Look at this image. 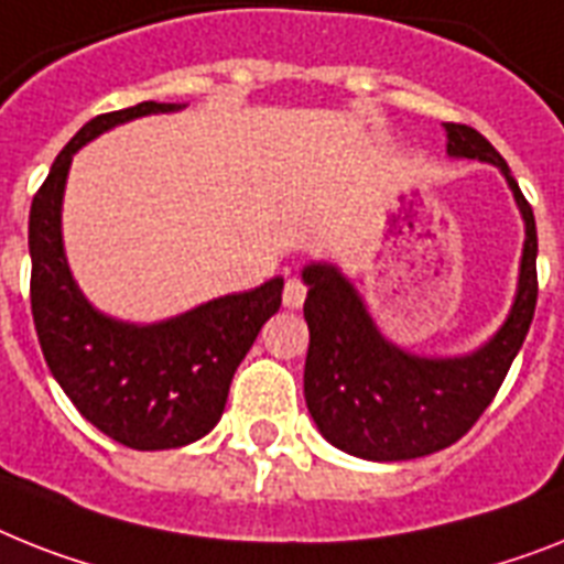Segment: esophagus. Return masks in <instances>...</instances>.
<instances>
[{
    "label": "esophagus",
    "mask_w": 564,
    "mask_h": 564,
    "mask_svg": "<svg viewBox=\"0 0 564 564\" xmlns=\"http://www.w3.org/2000/svg\"><path fill=\"white\" fill-rule=\"evenodd\" d=\"M305 293L308 288L302 285L300 279H288L285 282V293H282V302H285V308H302V302H305Z\"/></svg>",
    "instance_id": "1"
}]
</instances>
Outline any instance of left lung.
Listing matches in <instances>:
<instances>
[{
  "mask_svg": "<svg viewBox=\"0 0 564 564\" xmlns=\"http://www.w3.org/2000/svg\"><path fill=\"white\" fill-rule=\"evenodd\" d=\"M446 155L492 164L507 181L524 221L516 293L505 323L467 355L430 357L380 332L357 285L334 262L302 268L305 403L316 430L343 453L366 460H412L438 453L464 435L499 392L536 311V218L505 158L481 132L444 123Z\"/></svg>",
  "mask_w": 564,
  "mask_h": 564,
  "instance_id": "8db88e82",
  "label": "left lung"
}]
</instances>
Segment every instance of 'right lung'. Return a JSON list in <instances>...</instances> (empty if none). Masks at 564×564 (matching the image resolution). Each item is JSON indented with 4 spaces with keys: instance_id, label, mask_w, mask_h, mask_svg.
<instances>
[{
    "instance_id": "add662e5",
    "label": "right lung",
    "mask_w": 564,
    "mask_h": 564,
    "mask_svg": "<svg viewBox=\"0 0 564 564\" xmlns=\"http://www.w3.org/2000/svg\"><path fill=\"white\" fill-rule=\"evenodd\" d=\"M187 104H138L88 120L57 155L28 218L31 311L51 375L91 426L132 449H175L213 432L239 362L282 305L285 279L225 293L158 323H129L88 302L63 241L74 155L104 132Z\"/></svg>"
}]
</instances>
